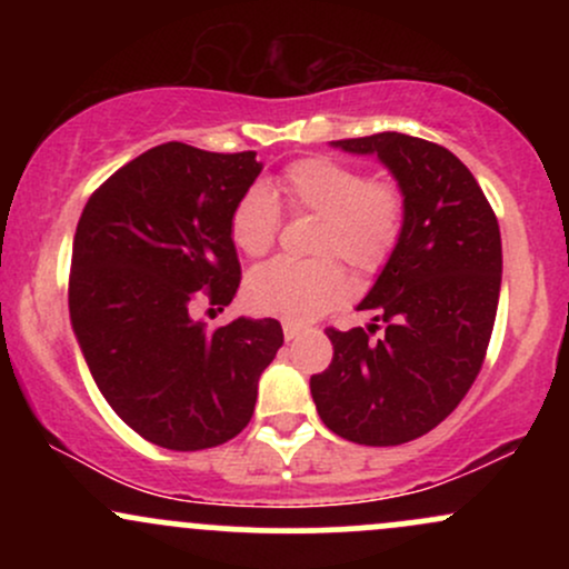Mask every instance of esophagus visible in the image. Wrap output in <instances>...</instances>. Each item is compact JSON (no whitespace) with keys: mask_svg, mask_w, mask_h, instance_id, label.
<instances>
[{"mask_svg":"<svg viewBox=\"0 0 569 569\" xmlns=\"http://www.w3.org/2000/svg\"><path fill=\"white\" fill-rule=\"evenodd\" d=\"M302 331H305V326H302V323H293V321H283V337H286V339H289V342H291V339H297L299 335H302Z\"/></svg>","mask_w":569,"mask_h":569,"instance_id":"esophagus-1","label":"esophagus"}]
</instances>
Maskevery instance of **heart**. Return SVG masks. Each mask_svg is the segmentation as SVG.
I'll list each match as a JSON object with an SVG mask.
<instances>
[{"label": "heart", "instance_id": "b5f03b06", "mask_svg": "<svg viewBox=\"0 0 569 569\" xmlns=\"http://www.w3.org/2000/svg\"><path fill=\"white\" fill-rule=\"evenodd\" d=\"M280 192L293 211L318 213L312 251L329 253L318 259H272L246 280L251 310L286 321H310L342 302L348 293L345 259L358 276H375L390 262L401 243L407 202L390 181H371L361 168L326 154L291 162L280 176ZM280 230V206L264 184L248 187L234 202L230 217L232 243L246 257H262Z\"/></svg>", "mask_w": 569, "mask_h": 569}]
</instances>
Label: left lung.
I'll use <instances>...</instances> for the list:
<instances>
[{
	"label": "left lung",
	"instance_id": "left-lung-1",
	"mask_svg": "<svg viewBox=\"0 0 569 569\" xmlns=\"http://www.w3.org/2000/svg\"><path fill=\"white\" fill-rule=\"evenodd\" d=\"M331 147L377 154L398 181L407 221L358 305L375 323L326 329L335 358L310 377V393L337 436L396 447L447 420L481 371L500 297V227L473 173L439 143L388 130Z\"/></svg>",
	"mask_w": 569,
	"mask_h": 569
}]
</instances>
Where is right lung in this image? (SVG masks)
I'll return each instance as SVG.
<instances>
[{
    "label": "right lung",
    "mask_w": 569,
    "mask_h": 569,
    "mask_svg": "<svg viewBox=\"0 0 569 569\" xmlns=\"http://www.w3.org/2000/svg\"><path fill=\"white\" fill-rule=\"evenodd\" d=\"M257 152L168 141L90 194L71 248L69 316L90 375L136 433L176 452L219 447L248 426L283 329L234 318L208 329L194 302H232L240 262L230 217Z\"/></svg>",
    "instance_id": "add662e5"
}]
</instances>
